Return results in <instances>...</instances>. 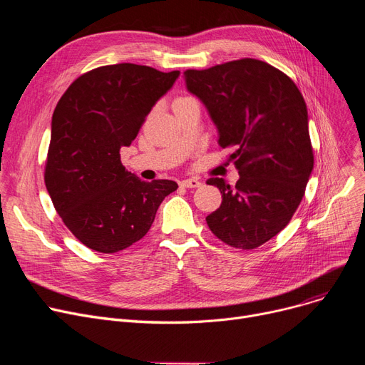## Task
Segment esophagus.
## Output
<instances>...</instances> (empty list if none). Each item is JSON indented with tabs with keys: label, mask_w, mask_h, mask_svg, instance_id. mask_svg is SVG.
<instances>
[{
	"label": "esophagus",
	"mask_w": 365,
	"mask_h": 365,
	"mask_svg": "<svg viewBox=\"0 0 365 365\" xmlns=\"http://www.w3.org/2000/svg\"><path fill=\"white\" fill-rule=\"evenodd\" d=\"M180 186L182 187H200L201 182L195 178H190V179H183L180 180Z\"/></svg>",
	"instance_id": "34e87169"
}]
</instances>
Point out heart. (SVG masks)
Listing matches in <instances>:
<instances>
[{
  "label": "heart",
  "mask_w": 365,
  "mask_h": 365,
  "mask_svg": "<svg viewBox=\"0 0 365 365\" xmlns=\"http://www.w3.org/2000/svg\"><path fill=\"white\" fill-rule=\"evenodd\" d=\"M179 99H183V98H179ZM176 101H178V99H176Z\"/></svg>",
  "instance_id": "obj_1"
}]
</instances>
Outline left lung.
I'll return each instance as SVG.
<instances>
[{
  "label": "left lung",
  "instance_id": "obj_1",
  "mask_svg": "<svg viewBox=\"0 0 365 365\" xmlns=\"http://www.w3.org/2000/svg\"><path fill=\"white\" fill-rule=\"evenodd\" d=\"M186 87L201 99L219 130L220 148H234L235 186L212 178L220 207L205 217L220 241L253 250L289 225L311 171L308 109L289 75L250 59L186 69Z\"/></svg>",
  "mask_w": 365,
  "mask_h": 365
}]
</instances>
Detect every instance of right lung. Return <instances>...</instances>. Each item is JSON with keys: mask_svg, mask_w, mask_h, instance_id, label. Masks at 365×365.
I'll list each match as a JSON object with an SVG mask.
<instances>
[{"mask_svg": "<svg viewBox=\"0 0 365 365\" xmlns=\"http://www.w3.org/2000/svg\"><path fill=\"white\" fill-rule=\"evenodd\" d=\"M134 63L80 75L57 102L44 182L69 231L94 252L112 255L142 240L173 180L143 182L127 171L130 146L152 106L179 76Z\"/></svg>", "mask_w": 365, "mask_h": 365, "instance_id": "obj_1", "label": "right lung"}]
</instances>
